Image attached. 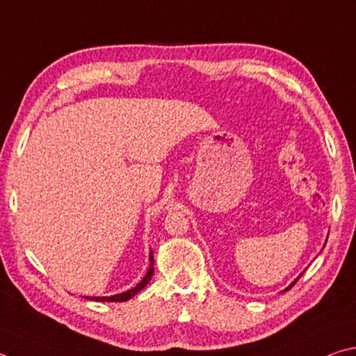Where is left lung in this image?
<instances>
[{"instance_id": "8db88e82", "label": "left lung", "mask_w": 356, "mask_h": 356, "mask_svg": "<svg viewBox=\"0 0 356 356\" xmlns=\"http://www.w3.org/2000/svg\"><path fill=\"white\" fill-rule=\"evenodd\" d=\"M300 275H302V274H300ZM300 275H299V277H297V279H296V280H294V282H293V283H291V285H289V286H288V288H285V289H283V291H288V289H291V288H293V286H294V285H296V282H297V280H299V279H300Z\"/></svg>"}]
</instances>
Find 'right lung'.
I'll return each instance as SVG.
<instances>
[{
    "instance_id": "add662e5",
    "label": "right lung",
    "mask_w": 356,
    "mask_h": 356,
    "mask_svg": "<svg viewBox=\"0 0 356 356\" xmlns=\"http://www.w3.org/2000/svg\"><path fill=\"white\" fill-rule=\"evenodd\" d=\"M149 261H151L149 269H147V273H146V275L143 277V280H141L135 288L126 291V293L115 294V296H108V297H88V296H86V299L96 300V302H126V300H129V299H132V297H134L135 294L140 293V291L143 289V288L147 285V283H149L151 277H152V274H154V257H152V250L149 252Z\"/></svg>"
}]
</instances>
